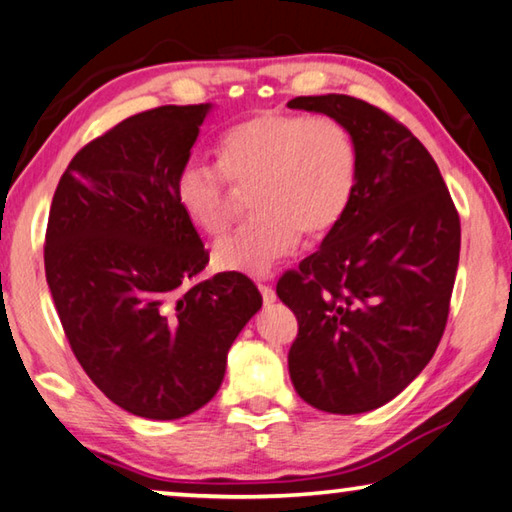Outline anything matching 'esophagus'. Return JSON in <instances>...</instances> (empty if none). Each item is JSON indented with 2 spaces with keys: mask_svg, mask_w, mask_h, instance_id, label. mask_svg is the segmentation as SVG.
I'll list each match as a JSON object with an SVG mask.
<instances>
[{
  "mask_svg": "<svg viewBox=\"0 0 512 512\" xmlns=\"http://www.w3.org/2000/svg\"><path fill=\"white\" fill-rule=\"evenodd\" d=\"M258 290H261L265 304H274V301H276V292H274L272 286H267V283H258Z\"/></svg>",
  "mask_w": 512,
  "mask_h": 512,
  "instance_id": "1",
  "label": "esophagus"
}]
</instances>
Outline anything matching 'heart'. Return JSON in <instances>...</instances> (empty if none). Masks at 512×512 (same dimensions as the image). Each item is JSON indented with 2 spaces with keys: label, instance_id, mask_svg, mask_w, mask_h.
I'll return each instance as SVG.
<instances>
[{
  "label": "heart",
  "instance_id": "obj_1",
  "mask_svg": "<svg viewBox=\"0 0 512 512\" xmlns=\"http://www.w3.org/2000/svg\"><path fill=\"white\" fill-rule=\"evenodd\" d=\"M358 181L351 133L329 115L261 111L224 133L220 165L190 158L177 174V201L188 220L220 236L239 192L256 215L213 247L226 272L265 274L297 249L301 233L317 238L340 224Z\"/></svg>",
  "mask_w": 512,
  "mask_h": 512
}]
</instances>
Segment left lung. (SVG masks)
I'll return each mask as SVG.
<instances>
[{"label":"left lung","instance_id":"obj_1","mask_svg":"<svg viewBox=\"0 0 512 512\" xmlns=\"http://www.w3.org/2000/svg\"><path fill=\"white\" fill-rule=\"evenodd\" d=\"M288 106L335 117L358 154L349 211L276 283L299 322L290 379L317 410L367 413L395 399L438 349L458 270V211L426 147L381 108L349 95Z\"/></svg>","mask_w":512,"mask_h":512}]
</instances>
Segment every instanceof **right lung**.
Masks as SVG:
<instances>
[{
    "instance_id": "obj_1",
    "label": "right lung",
    "mask_w": 512,
    "mask_h": 512,
    "mask_svg": "<svg viewBox=\"0 0 512 512\" xmlns=\"http://www.w3.org/2000/svg\"><path fill=\"white\" fill-rule=\"evenodd\" d=\"M211 104L158 106L88 142L49 208L45 274L74 356L131 415L179 420L220 390L263 297L240 272L188 283L208 251L177 201Z\"/></svg>"
}]
</instances>
